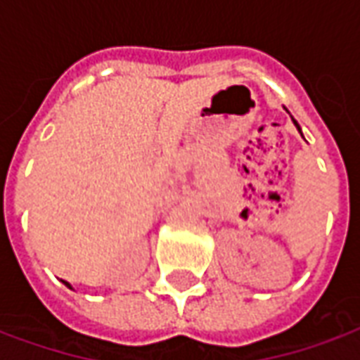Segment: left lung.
Wrapping results in <instances>:
<instances>
[{"label":"left lung","mask_w":360,"mask_h":360,"mask_svg":"<svg viewBox=\"0 0 360 360\" xmlns=\"http://www.w3.org/2000/svg\"><path fill=\"white\" fill-rule=\"evenodd\" d=\"M290 119H292V117H290ZM292 122H294V127L298 128V132H300V127H298V122H296V120H294V119H292ZM300 134H302V132H300Z\"/></svg>","instance_id":"8db88e82"}]
</instances>
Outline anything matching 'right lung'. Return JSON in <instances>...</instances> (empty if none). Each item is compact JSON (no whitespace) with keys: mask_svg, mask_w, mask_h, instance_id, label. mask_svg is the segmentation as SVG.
<instances>
[{"mask_svg":"<svg viewBox=\"0 0 360 360\" xmlns=\"http://www.w3.org/2000/svg\"><path fill=\"white\" fill-rule=\"evenodd\" d=\"M64 285H66L68 288H72V285H70V283H66V281H64Z\"/></svg>","mask_w":360,"mask_h":360,"instance_id":"add662e5","label":"right lung"}]
</instances>
